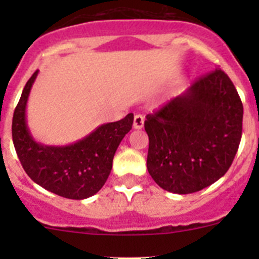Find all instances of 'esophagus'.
I'll list each match as a JSON object with an SVG mask.
<instances>
[{"label": "esophagus", "mask_w": 259, "mask_h": 259, "mask_svg": "<svg viewBox=\"0 0 259 259\" xmlns=\"http://www.w3.org/2000/svg\"><path fill=\"white\" fill-rule=\"evenodd\" d=\"M144 126V116L142 114H137L134 116V129H142Z\"/></svg>", "instance_id": "obj_1"}]
</instances>
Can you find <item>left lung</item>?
I'll return each instance as SVG.
<instances>
[{"label": "left lung", "mask_w": 259, "mask_h": 259, "mask_svg": "<svg viewBox=\"0 0 259 259\" xmlns=\"http://www.w3.org/2000/svg\"><path fill=\"white\" fill-rule=\"evenodd\" d=\"M243 105L221 69L199 77L179 96L146 115V166L168 192L189 194L228 171L242 138Z\"/></svg>", "instance_id": "8db88e82"}]
</instances>
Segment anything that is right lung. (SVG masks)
Wrapping results in <instances>:
<instances>
[{"label": "right lung", "instance_id": "obj_1", "mask_svg": "<svg viewBox=\"0 0 259 259\" xmlns=\"http://www.w3.org/2000/svg\"><path fill=\"white\" fill-rule=\"evenodd\" d=\"M37 72L23 88L12 119V140L21 165L36 184L67 199H85L103 188L113 168L117 146L133 126L134 115L100 125L91 134L66 146L35 142L26 122V104Z\"/></svg>", "mask_w": 259, "mask_h": 259}]
</instances>
